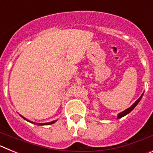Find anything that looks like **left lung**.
Here are the masks:
<instances>
[{"instance_id":"obj_1","label":"left lung","mask_w":153,"mask_h":153,"mask_svg":"<svg viewBox=\"0 0 153 153\" xmlns=\"http://www.w3.org/2000/svg\"><path fill=\"white\" fill-rule=\"evenodd\" d=\"M143 94H142L141 96H140V97L139 99H138L136 101V102H134V103L132 104V106H130V107L129 108H128V109H126V110H124V111H123L122 113H119L118 114V116H117V119H120V118H122V117H123L124 116H126V115H127L128 114V113H130L131 111H132V109H134L135 107H136V105H137L138 103H139V102H140V100H141L142 99V97H143Z\"/></svg>"}]
</instances>
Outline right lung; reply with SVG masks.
I'll use <instances>...</instances> for the list:
<instances>
[{"mask_svg": "<svg viewBox=\"0 0 153 153\" xmlns=\"http://www.w3.org/2000/svg\"><path fill=\"white\" fill-rule=\"evenodd\" d=\"M21 117H22V118H24L25 120H27V121H28V122L31 123H35L32 122V121H30V120H27L26 118H24V117H23L22 116H21ZM55 122H56V120H54V121H52V122H50V123H36V124H38V125H40V126H42V125H51V124L54 123Z\"/></svg>", "mask_w": 153, "mask_h": 153, "instance_id": "obj_1", "label": "right lung"}]
</instances>
